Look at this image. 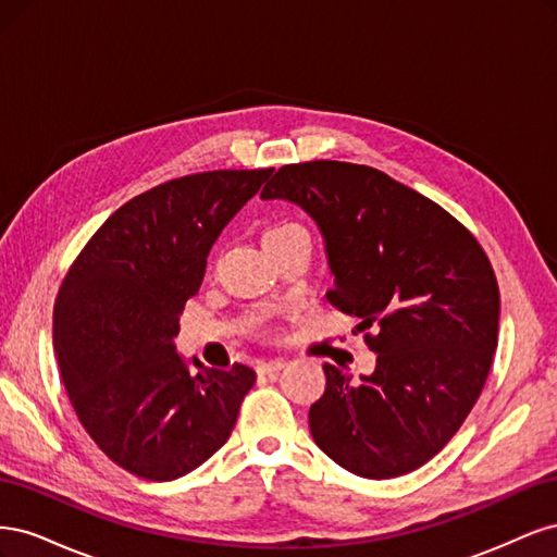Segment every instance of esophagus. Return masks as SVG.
Instances as JSON below:
<instances>
[{"instance_id":"1","label":"esophagus","mask_w":557,"mask_h":557,"mask_svg":"<svg viewBox=\"0 0 557 557\" xmlns=\"http://www.w3.org/2000/svg\"><path fill=\"white\" fill-rule=\"evenodd\" d=\"M288 364L285 360H267V362H258L256 364V372L260 374V376H272V374H276V372H281V369Z\"/></svg>"}]
</instances>
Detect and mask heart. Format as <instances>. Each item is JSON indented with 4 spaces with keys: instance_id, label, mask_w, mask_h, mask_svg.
Here are the masks:
<instances>
[{
    "instance_id": "obj_1",
    "label": "heart",
    "mask_w": 557,
    "mask_h": 557,
    "mask_svg": "<svg viewBox=\"0 0 557 557\" xmlns=\"http://www.w3.org/2000/svg\"><path fill=\"white\" fill-rule=\"evenodd\" d=\"M297 237H307V239H309V232H307L305 227H301L299 223L283 221V223L269 225V227L262 232V244H264L267 250H272V248H276V246H283V244H288V242L297 239ZM250 325H252V330L260 332V334H269V325H267V320H264L262 315L252 318Z\"/></svg>"
}]
</instances>
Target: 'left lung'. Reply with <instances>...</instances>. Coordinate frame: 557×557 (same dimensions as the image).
<instances>
[{"label": "left lung", "instance_id": "8db88e82", "mask_svg": "<svg viewBox=\"0 0 557 557\" xmlns=\"http://www.w3.org/2000/svg\"><path fill=\"white\" fill-rule=\"evenodd\" d=\"M262 199H290L325 237L327 301L360 318L376 352L360 383L323 364L309 411L313 442L362 479L432 460L474 407L497 348L499 288L485 250L436 201L367 164H285Z\"/></svg>", "mask_w": 557, "mask_h": 557}]
</instances>
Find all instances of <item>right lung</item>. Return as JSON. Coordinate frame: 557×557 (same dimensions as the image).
Returning <instances> with one entry per match:
<instances>
[{"label": "right lung", "instance_id": "1", "mask_svg": "<svg viewBox=\"0 0 557 557\" xmlns=\"http://www.w3.org/2000/svg\"><path fill=\"white\" fill-rule=\"evenodd\" d=\"M272 172H199L137 195L60 285L53 344L66 395L92 442L134 476L174 481L207 462L256 383L239 362L190 374L174 336L218 234Z\"/></svg>", "mask_w": 557, "mask_h": 557}]
</instances>
